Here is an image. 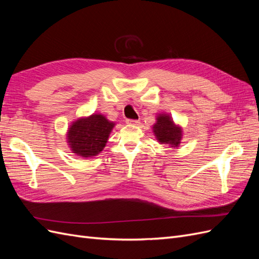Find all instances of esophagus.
Instances as JSON below:
<instances>
[{
  "label": "esophagus",
  "instance_id": "1",
  "mask_svg": "<svg viewBox=\"0 0 259 259\" xmlns=\"http://www.w3.org/2000/svg\"><path fill=\"white\" fill-rule=\"evenodd\" d=\"M139 121L138 120H126V124H130V125H138Z\"/></svg>",
  "mask_w": 259,
  "mask_h": 259
}]
</instances>
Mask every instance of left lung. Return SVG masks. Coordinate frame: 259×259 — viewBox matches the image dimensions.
Wrapping results in <instances>:
<instances>
[{
  "mask_svg": "<svg viewBox=\"0 0 259 259\" xmlns=\"http://www.w3.org/2000/svg\"><path fill=\"white\" fill-rule=\"evenodd\" d=\"M152 132L156 140L162 145L178 148L182 144L184 135L183 127L176 124L168 113L161 112L156 114L155 123L152 125Z\"/></svg>",
  "mask_w": 259,
  "mask_h": 259,
  "instance_id": "left-lung-1",
  "label": "left lung"
}]
</instances>
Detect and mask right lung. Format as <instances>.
Returning a JSON list of instances; mask_svg holds the SVG:
<instances>
[{
    "instance_id": "add662e5",
    "label": "right lung",
    "mask_w": 259,
    "mask_h": 259,
    "mask_svg": "<svg viewBox=\"0 0 259 259\" xmlns=\"http://www.w3.org/2000/svg\"><path fill=\"white\" fill-rule=\"evenodd\" d=\"M115 123L104 114L93 113L81 116L69 125L67 144L77 156L91 159L104 150Z\"/></svg>"
}]
</instances>
